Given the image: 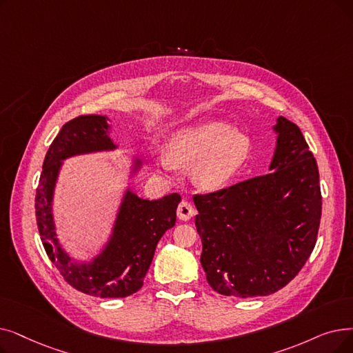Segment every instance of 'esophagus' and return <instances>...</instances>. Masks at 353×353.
Instances as JSON below:
<instances>
[{"label":"esophagus","mask_w":353,"mask_h":353,"mask_svg":"<svg viewBox=\"0 0 353 353\" xmlns=\"http://www.w3.org/2000/svg\"><path fill=\"white\" fill-rule=\"evenodd\" d=\"M193 216H194V209H193V206H192L189 202L183 201V202L179 205V208H177V218H179L180 221H183V222H186V221H190Z\"/></svg>","instance_id":"1"}]
</instances>
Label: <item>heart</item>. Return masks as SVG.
Masks as SVG:
<instances>
[{
  "instance_id": "heart-1",
  "label": "heart",
  "mask_w": 353,
  "mask_h": 353,
  "mask_svg": "<svg viewBox=\"0 0 353 353\" xmlns=\"http://www.w3.org/2000/svg\"><path fill=\"white\" fill-rule=\"evenodd\" d=\"M251 140L247 134L222 121L181 127L167 141L165 150L152 152V161L164 172L192 165L196 185L209 192L226 188L247 163Z\"/></svg>"
}]
</instances>
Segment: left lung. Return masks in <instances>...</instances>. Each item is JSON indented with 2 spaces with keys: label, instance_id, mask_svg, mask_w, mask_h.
<instances>
[{
  "label": "left lung",
  "instance_id": "obj_1",
  "mask_svg": "<svg viewBox=\"0 0 353 353\" xmlns=\"http://www.w3.org/2000/svg\"><path fill=\"white\" fill-rule=\"evenodd\" d=\"M268 174L194 196L201 264L223 296H268L310 256L321 216L319 168L300 128L279 117Z\"/></svg>",
  "mask_w": 353,
  "mask_h": 353
}]
</instances>
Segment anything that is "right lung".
<instances>
[{
  "label": "right lung",
  "mask_w": 353,
  "mask_h": 353,
  "mask_svg": "<svg viewBox=\"0 0 353 353\" xmlns=\"http://www.w3.org/2000/svg\"><path fill=\"white\" fill-rule=\"evenodd\" d=\"M111 125L102 115H82L69 121L44 157L36 192V218L44 250L63 279L85 294L101 299L128 297L141 287L161 236L176 223L180 194L147 201L131 189L143 161H131L128 183L122 192L111 231L98 252L88 259L70 256L57 238L54 192L65 160L76 156L118 150L110 137Z\"/></svg>",
  "instance_id": "add662e5"
}]
</instances>
